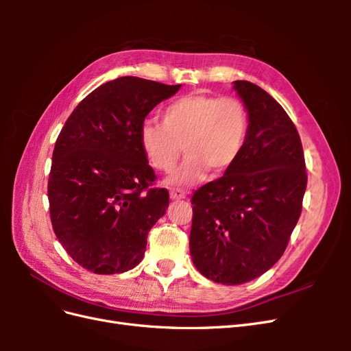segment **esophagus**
I'll return each mask as SVG.
<instances>
[{"instance_id":"obj_1","label":"esophagus","mask_w":351,"mask_h":351,"mask_svg":"<svg viewBox=\"0 0 351 351\" xmlns=\"http://www.w3.org/2000/svg\"><path fill=\"white\" fill-rule=\"evenodd\" d=\"M186 196H187V193L184 192V190H182V189H171L169 190V197H171L173 200H178V199H186Z\"/></svg>"}]
</instances>
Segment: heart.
<instances>
[{
    "label": "heart",
    "mask_w": 351,
    "mask_h": 351,
    "mask_svg": "<svg viewBox=\"0 0 351 351\" xmlns=\"http://www.w3.org/2000/svg\"><path fill=\"white\" fill-rule=\"evenodd\" d=\"M249 127V111L241 99L193 92L169 102L161 112V124L145 121L141 145L159 171L173 169L183 151L184 162L167 182L187 186L206 171L227 173L246 145Z\"/></svg>",
    "instance_id": "b5f03b06"
}]
</instances>
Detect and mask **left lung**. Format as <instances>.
Returning <instances> with one entry per match:
<instances>
[{
	"instance_id": "left-lung-1",
	"label": "left lung",
	"mask_w": 351,
	"mask_h": 351,
	"mask_svg": "<svg viewBox=\"0 0 351 351\" xmlns=\"http://www.w3.org/2000/svg\"><path fill=\"white\" fill-rule=\"evenodd\" d=\"M249 111V136L228 171L193 193L190 254L215 282L237 285L280 261L302 214L307 184L294 123L258 84L236 80Z\"/></svg>"
}]
</instances>
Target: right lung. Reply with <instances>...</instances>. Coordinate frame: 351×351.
Wrapping results in <instances>:
<instances>
[{"label":"right lung","instance_id":"obj_1","mask_svg":"<svg viewBox=\"0 0 351 351\" xmlns=\"http://www.w3.org/2000/svg\"><path fill=\"white\" fill-rule=\"evenodd\" d=\"M182 84L124 76L101 84L62 127L48 178L49 217L61 246L93 274L143 259L147 232L169 204L141 145V127Z\"/></svg>","mask_w":351,"mask_h":351}]
</instances>
